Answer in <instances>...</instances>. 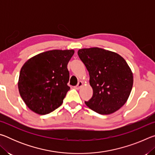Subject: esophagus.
Returning <instances> with one entry per match:
<instances>
[{
    "label": "esophagus",
    "mask_w": 155,
    "mask_h": 155,
    "mask_svg": "<svg viewBox=\"0 0 155 155\" xmlns=\"http://www.w3.org/2000/svg\"><path fill=\"white\" fill-rule=\"evenodd\" d=\"M82 86H83V82L82 81H79V82L78 83L77 85L75 86L74 88L76 89V90H79L80 88L82 87Z\"/></svg>",
    "instance_id": "obj_1"
}]
</instances>
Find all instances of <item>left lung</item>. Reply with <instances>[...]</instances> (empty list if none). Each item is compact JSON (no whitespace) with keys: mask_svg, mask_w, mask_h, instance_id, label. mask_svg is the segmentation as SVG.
<instances>
[{"mask_svg":"<svg viewBox=\"0 0 155 155\" xmlns=\"http://www.w3.org/2000/svg\"><path fill=\"white\" fill-rule=\"evenodd\" d=\"M78 54L88 70L93 90L86 105L103 115L117 111L132 90L133 74L129 65L119 54L98 47L79 49Z\"/></svg>","mask_w":155,"mask_h":155,"instance_id":"obj_1","label":"left lung"}]
</instances>
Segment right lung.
<instances>
[{
  "label": "right lung",
  "instance_id": "1",
  "mask_svg": "<svg viewBox=\"0 0 155 155\" xmlns=\"http://www.w3.org/2000/svg\"><path fill=\"white\" fill-rule=\"evenodd\" d=\"M74 53V50H52L31 57L22 65L18 90L33 112L46 115L61 105L70 89L67 65Z\"/></svg>",
  "mask_w": 155,
  "mask_h": 155
}]
</instances>
